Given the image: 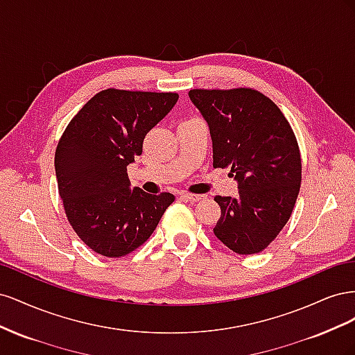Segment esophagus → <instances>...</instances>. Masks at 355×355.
Wrapping results in <instances>:
<instances>
[{
  "label": "esophagus",
  "mask_w": 355,
  "mask_h": 355,
  "mask_svg": "<svg viewBox=\"0 0 355 355\" xmlns=\"http://www.w3.org/2000/svg\"><path fill=\"white\" fill-rule=\"evenodd\" d=\"M182 197H184L185 200L191 201V202H197V201H201L204 198V196H198V194H191V192H185V194H182Z\"/></svg>",
  "instance_id": "1"
}]
</instances>
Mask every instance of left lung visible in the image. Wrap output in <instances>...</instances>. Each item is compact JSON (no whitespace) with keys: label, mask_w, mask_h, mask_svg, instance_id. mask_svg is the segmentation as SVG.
<instances>
[{"label":"left lung","mask_w":355,"mask_h":355,"mask_svg":"<svg viewBox=\"0 0 355 355\" xmlns=\"http://www.w3.org/2000/svg\"><path fill=\"white\" fill-rule=\"evenodd\" d=\"M210 128L213 167H231L237 197H214L216 237L239 254L259 253L284 228L302 180L296 136L280 108L261 92L189 90Z\"/></svg>","instance_id":"1"}]
</instances>
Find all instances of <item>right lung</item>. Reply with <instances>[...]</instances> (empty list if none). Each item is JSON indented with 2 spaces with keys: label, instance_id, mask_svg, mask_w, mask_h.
Returning <instances> with one entry per match:
<instances>
[{
  "label": "right lung",
  "instance_id": "add662e5",
  "mask_svg": "<svg viewBox=\"0 0 355 355\" xmlns=\"http://www.w3.org/2000/svg\"><path fill=\"white\" fill-rule=\"evenodd\" d=\"M178 93L106 89L94 94L63 132L55 154L59 196L83 243L106 257L142 245L175 201L130 189L127 166L144 139L178 102Z\"/></svg>",
  "mask_w": 355,
  "mask_h": 355
}]
</instances>
